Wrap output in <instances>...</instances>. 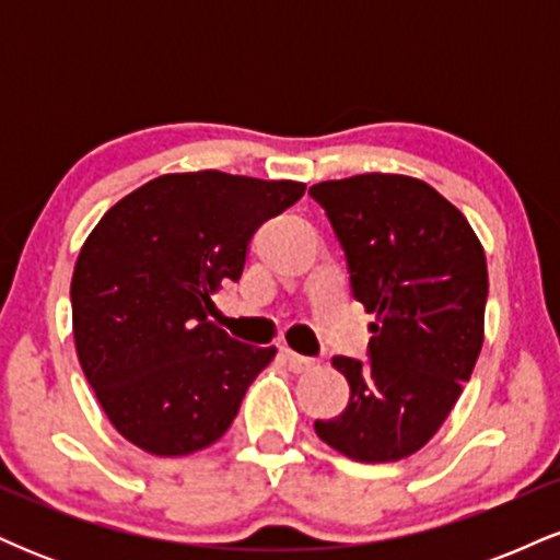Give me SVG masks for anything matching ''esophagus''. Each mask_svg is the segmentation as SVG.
Masks as SVG:
<instances>
[{
  "instance_id": "esophagus-1",
  "label": "esophagus",
  "mask_w": 560,
  "mask_h": 560,
  "mask_svg": "<svg viewBox=\"0 0 560 560\" xmlns=\"http://www.w3.org/2000/svg\"><path fill=\"white\" fill-rule=\"evenodd\" d=\"M284 361H287L289 369L294 371V374H302V371H311L313 365H316V361H313V358L300 355V352L289 350V347H284Z\"/></svg>"
}]
</instances>
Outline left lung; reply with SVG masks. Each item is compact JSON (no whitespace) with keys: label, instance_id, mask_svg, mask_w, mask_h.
<instances>
[{"label":"left lung","instance_id":"8db88e82","mask_svg":"<svg viewBox=\"0 0 560 560\" xmlns=\"http://www.w3.org/2000/svg\"><path fill=\"white\" fill-rule=\"evenodd\" d=\"M345 249L352 298L376 313L369 363L337 355L350 384L326 445L361 464L421 450L442 427L485 342V249L455 205L429 184L363 173L311 186Z\"/></svg>","mask_w":560,"mask_h":560}]
</instances>
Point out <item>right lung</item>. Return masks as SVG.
<instances>
[{"instance_id":"1","label":"right lung","mask_w":560,"mask_h":560,"mask_svg":"<svg viewBox=\"0 0 560 560\" xmlns=\"http://www.w3.org/2000/svg\"><path fill=\"white\" fill-rule=\"evenodd\" d=\"M302 195L298 182L168 173L115 202L83 242L75 352L128 442L173 458L226 434L276 347L231 339L208 320L210 298L240 281L255 231Z\"/></svg>"}]
</instances>
